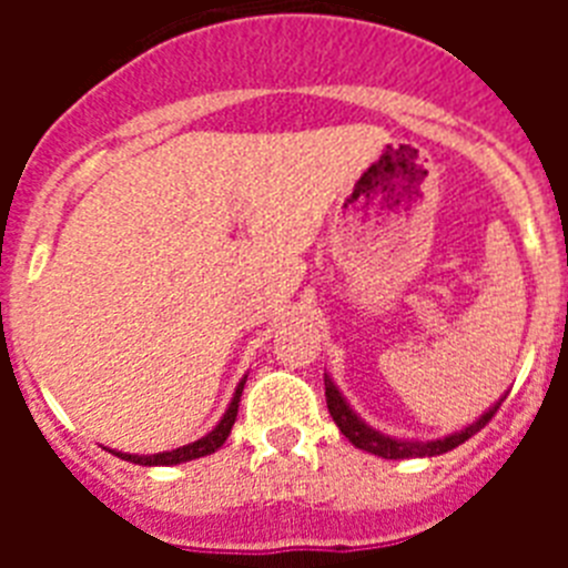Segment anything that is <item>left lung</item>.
<instances>
[{
	"label": "left lung",
	"mask_w": 568,
	"mask_h": 568,
	"mask_svg": "<svg viewBox=\"0 0 568 568\" xmlns=\"http://www.w3.org/2000/svg\"><path fill=\"white\" fill-rule=\"evenodd\" d=\"M324 389H327L324 395H327L329 415H333V420L338 424L341 433H344V438L349 440L353 446H358V449H364V453H373V455H378V458H386V460L433 458V455L449 453V449L460 446L464 440H469L475 433H480V429H484V426L491 420V415L498 413V406H500V400H498V404L489 406V409H486L478 420H471L469 426H464V429H458V433H453V435H444V438L400 440V438H393V435L378 433V429H373L369 424H364V420L353 413V406L346 404V398L338 393V386L333 384V378H329L327 373H324Z\"/></svg>",
	"instance_id": "left-lung-1"
}]
</instances>
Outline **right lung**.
Here are the masks:
<instances>
[{
    "instance_id": "obj_1",
    "label": "right lung",
    "mask_w": 568,
    "mask_h": 568,
    "mask_svg": "<svg viewBox=\"0 0 568 568\" xmlns=\"http://www.w3.org/2000/svg\"><path fill=\"white\" fill-rule=\"evenodd\" d=\"M244 381L241 378V384L235 386L233 393V400H230L227 413H224V418L219 420V424L210 429L204 438L193 440V444L187 446H179V449H170V453H155V455H128V453H113L119 455L122 460H130V464H139V466H173V464H184V460H195V458H204V455L215 453L219 446L227 440L230 429H233L235 424V415H239V400H241V393H244Z\"/></svg>"
}]
</instances>
